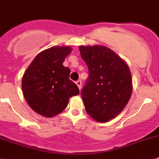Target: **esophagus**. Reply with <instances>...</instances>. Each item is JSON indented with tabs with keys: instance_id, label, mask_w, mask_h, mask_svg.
<instances>
[{
	"instance_id": "esophagus-1",
	"label": "esophagus",
	"mask_w": 159,
	"mask_h": 159,
	"mask_svg": "<svg viewBox=\"0 0 159 159\" xmlns=\"http://www.w3.org/2000/svg\"><path fill=\"white\" fill-rule=\"evenodd\" d=\"M76 84H77V85L78 86L79 89H81V80H78V81H76Z\"/></svg>"
}]
</instances>
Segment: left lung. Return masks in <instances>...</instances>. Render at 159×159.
<instances>
[{
	"mask_svg": "<svg viewBox=\"0 0 159 159\" xmlns=\"http://www.w3.org/2000/svg\"><path fill=\"white\" fill-rule=\"evenodd\" d=\"M89 69L81 91L86 112L100 122L120 114L132 93V78L127 64L110 49L101 45L79 47Z\"/></svg>",
	"mask_w": 159,
	"mask_h": 159,
	"instance_id": "obj_1",
	"label": "left lung"
}]
</instances>
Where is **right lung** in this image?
I'll return each mask as SVG.
<instances>
[{
	"mask_svg": "<svg viewBox=\"0 0 159 159\" xmlns=\"http://www.w3.org/2000/svg\"><path fill=\"white\" fill-rule=\"evenodd\" d=\"M71 52L69 46H54L42 51L32 61L22 78V92L36 113L51 118L66 108L70 97L79 89L70 79V70L63 66Z\"/></svg>",
	"mask_w": 159,
	"mask_h": 159,
	"instance_id": "1",
	"label": "right lung"
}]
</instances>
